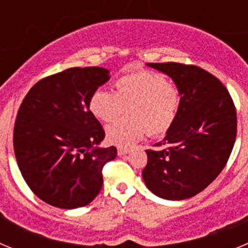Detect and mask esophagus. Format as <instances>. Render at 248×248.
<instances>
[{
	"instance_id": "34e87169",
	"label": "esophagus",
	"mask_w": 248,
	"mask_h": 248,
	"mask_svg": "<svg viewBox=\"0 0 248 248\" xmlns=\"http://www.w3.org/2000/svg\"><path fill=\"white\" fill-rule=\"evenodd\" d=\"M129 153H130V150H129V149H118V155H119V156H124V155H126V154H129Z\"/></svg>"
}]
</instances>
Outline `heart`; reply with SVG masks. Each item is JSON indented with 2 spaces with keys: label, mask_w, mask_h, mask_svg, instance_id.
<instances>
[{
  "label": "heart",
  "mask_w": 248,
  "mask_h": 248,
  "mask_svg": "<svg viewBox=\"0 0 248 248\" xmlns=\"http://www.w3.org/2000/svg\"><path fill=\"white\" fill-rule=\"evenodd\" d=\"M180 91L171 80L149 71L130 72L114 82V93L98 89L89 109L98 120L110 123L128 108L129 118L107 129V139L118 148H129L146 133L163 135L170 130L180 108Z\"/></svg>",
  "instance_id": "obj_1"
}]
</instances>
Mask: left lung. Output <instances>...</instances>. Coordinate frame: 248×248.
I'll return each instance as SVG.
<instances>
[{"mask_svg":"<svg viewBox=\"0 0 248 248\" xmlns=\"http://www.w3.org/2000/svg\"><path fill=\"white\" fill-rule=\"evenodd\" d=\"M180 91L179 114L159 150H146L143 180L165 200H185L206 189L226 165L237 133L236 109L222 83L196 65L146 63Z\"/></svg>","mask_w":248,"mask_h":248,"instance_id":"left-lung-1","label":"left lung"}]
</instances>
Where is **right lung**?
<instances>
[{"label": "right lung", "instance_id": "add662e5", "mask_svg": "<svg viewBox=\"0 0 248 248\" xmlns=\"http://www.w3.org/2000/svg\"><path fill=\"white\" fill-rule=\"evenodd\" d=\"M109 79L105 68H69L39 80L19 107L17 164L30 189L49 205L83 207L102 189V169L115 159L117 148L99 146L105 133L89 99Z\"/></svg>", "mask_w": 248, "mask_h": 248}]
</instances>
